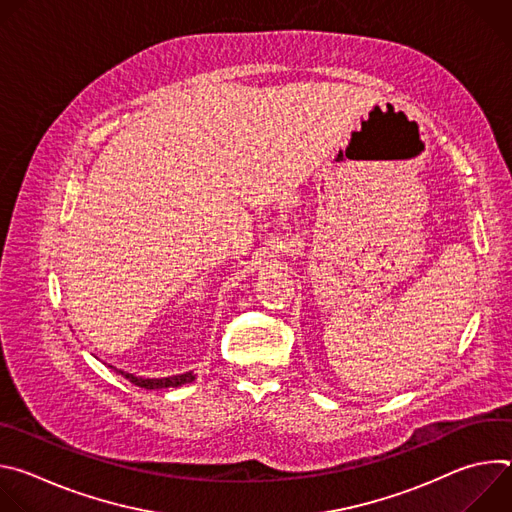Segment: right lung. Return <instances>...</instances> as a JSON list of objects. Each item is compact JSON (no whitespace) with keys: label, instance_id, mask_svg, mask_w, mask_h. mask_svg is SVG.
Wrapping results in <instances>:
<instances>
[{"label":"right lung","instance_id":"right-lung-1","mask_svg":"<svg viewBox=\"0 0 512 512\" xmlns=\"http://www.w3.org/2000/svg\"><path fill=\"white\" fill-rule=\"evenodd\" d=\"M115 373H119L121 377H125L129 383L141 387V389H168V387H182V385H188L196 379L194 371H188L184 375H172V377H162V379H145V377H135L133 373H127V371H121V369H115L111 367Z\"/></svg>","mask_w":512,"mask_h":512}]
</instances>
